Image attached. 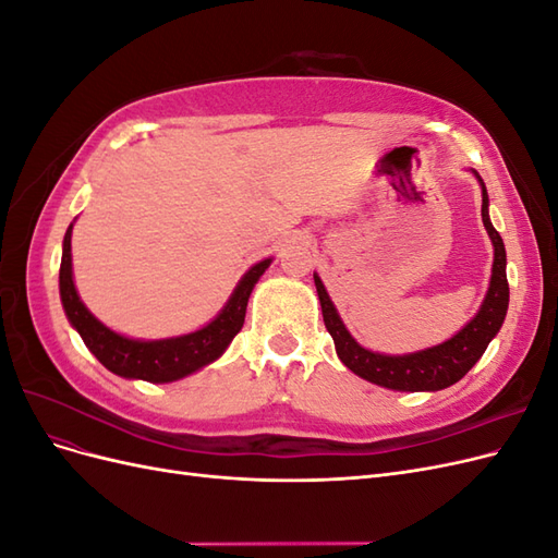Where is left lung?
<instances>
[{
    "mask_svg": "<svg viewBox=\"0 0 558 558\" xmlns=\"http://www.w3.org/2000/svg\"><path fill=\"white\" fill-rule=\"evenodd\" d=\"M480 183L482 221L488 238L494 242V275L492 283H488V293L482 302V310L459 335H453L451 340L430 347L426 351L408 353V356H384V353L367 351L349 335L340 314H337L324 289V283L314 275L320 312H324V324L332 337L337 356H340V361L351 369V373H356L359 377L373 384L393 388V391H440V388H447L461 377H465L468 369L482 359L488 342H492L496 332L500 330L505 314H508L510 286L508 275H505V265H508V258H505V244L498 230L488 221L486 185L482 179Z\"/></svg>",
    "mask_w": 558,
    "mask_h": 558,
    "instance_id": "1",
    "label": "left lung"
}]
</instances>
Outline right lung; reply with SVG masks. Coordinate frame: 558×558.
Segmentation results:
<instances>
[{
	"label": "right lung",
	"mask_w": 558,
	"mask_h": 558,
	"mask_svg": "<svg viewBox=\"0 0 558 558\" xmlns=\"http://www.w3.org/2000/svg\"><path fill=\"white\" fill-rule=\"evenodd\" d=\"M272 260L253 265L234 289L223 312L209 326L170 340L140 342L109 330L83 305L72 279V226L66 228L60 263V298L70 324L78 330L95 359L118 377L144 379L150 384L174 381L216 361L244 326L246 302L253 286Z\"/></svg>",
	"instance_id": "add662e5"
}]
</instances>
